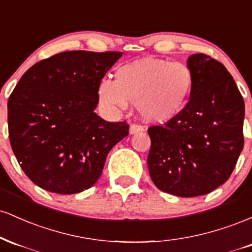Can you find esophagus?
Wrapping results in <instances>:
<instances>
[{
    "label": "esophagus",
    "instance_id": "esophagus-1",
    "mask_svg": "<svg viewBox=\"0 0 252 252\" xmlns=\"http://www.w3.org/2000/svg\"><path fill=\"white\" fill-rule=\"evenodd\" d=\"M143 130H144V126H141V124H131V126H130L129 132L131 135H134V134H137V132H140V131H143Z\"/></svg>",
    "mask_w": 252,
    "mask_h": 252
}]
</instances>
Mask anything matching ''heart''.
Masks as SVG:
<instances>
[{
    "label": "heart",
    "instance_id": "b5f03b06",
    "mask_svg": "<svg viewBox=\"0 0 252 252\" xmlns=\"http://www.w3.org/2000/svg\"><path fill=\"white\" fill-rule=\"evenodd\" d=\"M193 83V72L186 63L143 58L121 65L116 80L103 78L97 96L110 111L126 109L130 102L146 121L164 123L186 108Z\"/></svg>",
    "mask_w": 252,
    "mask_h": 252
}]
</instances>
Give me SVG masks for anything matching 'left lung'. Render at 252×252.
Returning a JSON list of instances; mask_svg holds the SVG:
<instances>
[{
  "label": "left lung",
  "mask_w": 252,
  "mask_h": 252,
  "mask_svg": "<svg viewBox=\"0 0 252 252\" xmlns=\"http://www.w3.org/2000/svg\"><path fill=\"white\" fill-rule=\"evenodd\" d=\"M193 89L179 116L148 128V169L155 186L181 198L204 195L232 174L244 146V100L221 63L202 53L187 60Z\"/></svg>",
  "instance_id": "obj_1"
}]
</instances>
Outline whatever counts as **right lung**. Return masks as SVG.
Instances as JSON below:
<instances>
[{
  "label": "right lung",
  "instance_id": "right-lung-1",
  "mask_svg": "<svg viewBox=\"0 0 252 252\" xmlns=\"http://www.w3.org/2000/svg\"><path fill=\"white\" fill-rule=\"evenodd\" d=\"M122 52L68 51L36 63L8 99L17 162L36 186L74 194L96 184L106 156L129 134L126 122L94 112L98 84Z\"/></svg>",
  "mask_w": 252,
  "mask_h": 252
}]
</instances>
